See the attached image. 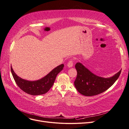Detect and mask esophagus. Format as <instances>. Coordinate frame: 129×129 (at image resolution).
I'll use <instances>...</instances> for the list:
<instances>
[{
  "instance_id": "34e87169",
  "label": "esophagus",
  "mask_w": 129,
  "mask_h": 129,
  "mask_svg": "<svg viewBox=\"0 0 129 129\" xmlns=\"http://www.w3.org/2000/svg\"><path fill=\"white\" fill-rule=\"evenodd\" d=\"M73 60H71L68 62V63H67V66L69 68H71L73 67Z\"/></svg>"
}]
</instances>
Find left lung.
<instances>
[{
	"label": "left lung",
	"instance_id": "8db88e82",
	"mask_svg": "<svg viewBox=\"0 0 129 129\" xmlns=\"http://www.w3.org/2000/svg\"><path fill=\"white\" fill-rule=\"evenodd\" d=\"M75 68L77 74L74 85L77 90L85 96L97 95L107 90L118 79L121 73L120 70L113 76L104 78L95 75L80 62L75 64Z\"/></svg>",
	"mask_w": 129,
	"mask_h": 129
}]
</instances>
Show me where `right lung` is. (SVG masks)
<instances>
[{"label": "right lung", "instance_id": "add662e5", "mask_svg": "<svg viewBox=\"0 0 129 129\" xmlns=\"http://www.w3.org/2000/svg\"><path fill=\"white\" fill-rule=\"evenodd\" d=\"M63 64L58 66L45 77L34 81L22 79L17 76L13 71L12 66L11 67V71L15 83L22 91L28 94L37 96L45 94L49 91L53 86L57 75L63 69Z\"/></svg>", "mask_w": 129, "mask_h": 129}]
</instances>
